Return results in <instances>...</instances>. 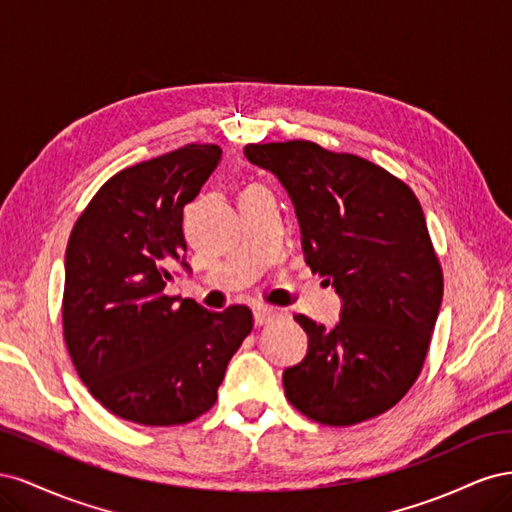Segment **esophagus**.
Wrapping results in <instances>:
<instances>
[{"label":"esophagus","mask_w":512,"mask_h":512,"mask_svg":"<svg viewBox=\"0 0 512 512\" xmlns=\"http://www.w3.org/2000/svg\"><path fill=\"white\" fill-rule=\"evenodd\" d=\"M275 318H277V312L271 307H256L254 309V324H256V327H265L267 322H271Z\"/></svg>","instance_id":"1"}]
</instances>
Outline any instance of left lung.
<instances>
[{
  "mask_svg": "<svg viewBox=\"0 0 512 512\" xmlns=\"http://www.w3.org/2000/svg\"><path fill=\"white\" fill-rule=\"evenodd\" d=\"M245 158L282 181L305 262L344 301L335 329L294 316L309 350L284 371L286 399L331 427L384 414L421 374L444 292L421 203L382 166L312 141L252 143Z\"/></svg>",
  "mask_w": 512,
  "mask_h": 512,
  "instance_id": "1",
  "label": "left lung"
}]
</instances>
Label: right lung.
Segmentation results:
<instances>
[{"label":"right lung","instance_id":"obj_1","mask_svg":"<svg viewBox=\"0 0 512 512\" xmlns=\"http://www.w3.org/2000/svg\"><path fill=\"white\" fill-rule=\"evenodd\" d=\"M222 158L190 143L108 179L76 220L66 250L64 339L76 374L115 416L147 427L185 425L213 408L252 312H207L168 297L183 260V207Z\"/></svg>","mask_w":512,"mask_h":512}]
</instances>
